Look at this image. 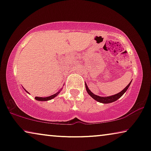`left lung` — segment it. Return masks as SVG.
I'll return each mask as SVG.
<instances>
[{"label": "left lung", "instance_id": "left-lung-1", "mask_svg": "<svg viewBox=\"0 0 151 151\" xmlns=\"http://www.w3.org/2000/svg\"><path fill=\"white\" fill-rule=\"evenodd\" d=\"M131 82H132V81H131L129 84L125 88L123 89V91L120 92V93L116 94V95L110 96V97H100V96L96 95H95V94H93V93H92L90 90H89V88H88V86H87L86 84H85V85H86V89L87 93H88V95H91V97H93L94 99L96 100V101H97L98 102L102 103V104H110V103H112V102L116 101L117 99H119L120 97H122V95H123V94L125 93L127 90L128 89L129 86H130Z\"/></svg>", "mask_w": 151, "mask_h": 151}]
</instances>
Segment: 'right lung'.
<instances>
[{"label":"right lung","mask_w":151,"mask_h":151,"mask_svg":"<svg viewBox=\"0 0 151 151\" xmlns=\"http://www.w3.org/2000/svg\"><path fill=\"white\" fill-rule=\"evenodd\" d=\"M25 90V89H24ZM61 90H62V89H61ZM60 90V91H61ZM26 91V90H25ZM60 91H58V93H56V94H54V95H51V96H49V97H35V99L36 100H37V101H48V100H50V99H53V98H54L55 97H56V96H57L58 94H59V93H60ZM27 93H28V92H27Z\"/></svg>","instance_id":"obj_1"}]
</instances>
